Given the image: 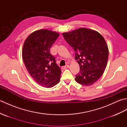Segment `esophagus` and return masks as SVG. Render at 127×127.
<instances>
[{"label": "esophagus", "instance_id": "esophagus-1", "mask_svg": "<svg viewBox=\"0 0 127 127\" xmlns=\"http://www.w3.org/2000/svg\"><path fill=\"white\" fill-rule=\"evenodd\" d=\"M69 67V65H65V66H63V69H66V68H68Z\"/></svg>", "mask_w": 127, "mask_h": 127}]
</instances>
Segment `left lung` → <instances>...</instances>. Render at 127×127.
Wrapping results in <instances>:
<instances>
[{"mask_svg":"<svg viewBox=\"0 0 127 127\" xmlns=\"http://www.w3.org/2000/svg\"><path fill=\"white\" fill-rule=\"evenodd\" d=\"M63 36L74 49L80 65L75 81L82 86L93 85L103 74L108 60L109 49L103 36L85 28L63 33Z\"/></svg>","mask_w":127,"mask_h":127,"instance_id":"left-lung-1","label":"left lung"}]
</instances>
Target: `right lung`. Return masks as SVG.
I'll return each instance as SVG.
<instances>
[{
  "mask_svg": "<svg viewBox=\"0 0 127 127\" xmlns=\"http://www.w3.org/2000/svg\"><path fill=\"white\" fill-rule=\"evenodd\" d=\"M59 35L57 32L40 29L29 35L24 42V63L31 76L44 87H52L60 80L61 68L50 52Z\"/></svg>",
  "mask_w": 127,
  "mask_h": 127,
  "instance_id": "1",
  "label": "right lung"
}]
</instances>
